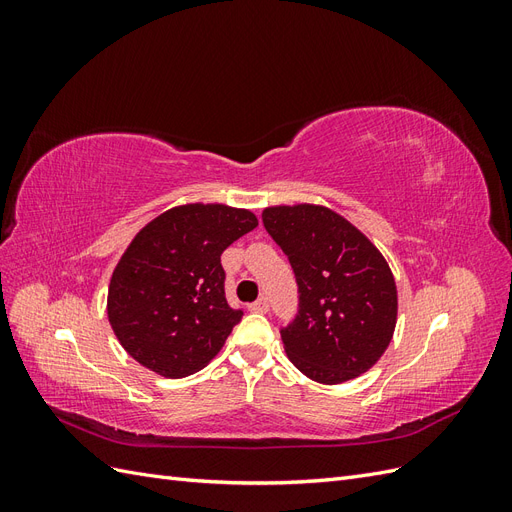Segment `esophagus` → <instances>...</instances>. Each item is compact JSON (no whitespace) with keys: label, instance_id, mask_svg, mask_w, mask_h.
<instances>
[{"label":"esophagus","instance_id":"obj_1","mask_svg":"<svg viewBox=\"0 0 512 512\" xmlns=\"http://www.w3.org/2000/svg\"><path fill=\"white\" fill-rule=\"evenodd\" d=\"M250 312H256V314H267L269 312V301L265 297H260L258 301H254L250 305Z\"/></svg>","mask_w":512,"mask_h":512}]
</instances>
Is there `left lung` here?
Instances as JSON below:
<instances>
[{"instance_id": "1", "label": "left lung", "mask_w": 512, "mask_h": 512, "mask_svg": "<svg viewBox=\"0 0 512 512\" xmlns=\"http://www.w3.org/2000/svg\"><path fill=\"white\" fill-rule=\"evenodd\" d=\"M262 222L299 284V314L282 329L292 365L320 384L365 374L389 348L397 324L389 262L329 207L275 205L262 211Z\"/></svg>"}]
</instances>
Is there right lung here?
<instances>
[{
	"mask_svg": "<svg viewBox=\"0 0 512 512\" xmlns=\"http://www.w3.org/2000/svg\"><path fill=\"white\" fill-rule=\"evenodd\" d=\"M256 226L250 209L190 203L136 232L106 299L108 322L134 361L173 380L209 365L243 316L226 301L220 256Z\"/></svg>",
	"mask_w": 512,
	"mask_h": 512,
	"instance_id": "add662e5",
	"label": "right lung"
}]
</instances>
